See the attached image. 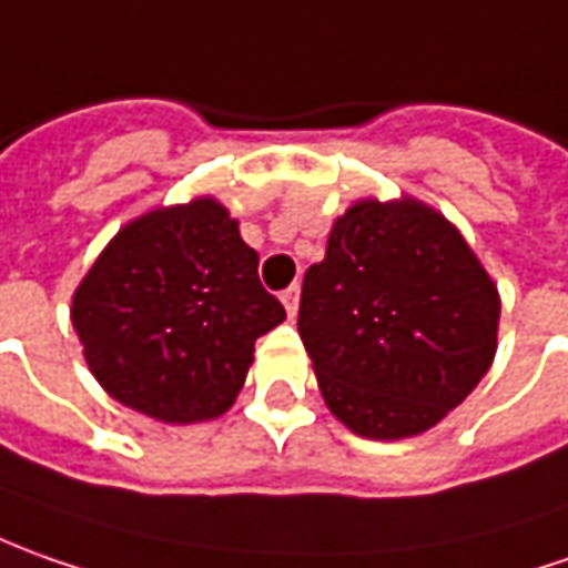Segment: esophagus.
I'll return each mask as SVG.
<instances>
[{
	"mask_svg": "<svg viewBox=\"0 0 568 568\" xmlns=\"http://www.w3.org/2000/svg\"><path fill=\"white\" fill-rule=\"evenodd\" d=\"M283 304H285V314L295 321V314H298V285H288V288H285Z\"/></svg>",
	"mask_w": 568,
	"mask_h": 568,
	"instance_id": "34e87169",
	"label": "esophagus"
}]
</instances>
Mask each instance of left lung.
I'll return each mask as SVG.
<instances>
[{"label": "left lung", "mask_w": 568, "mask_h": 568, "mask_svg": "<svg viewBox=\"0 0 568 568\" xmlns=\"http://www.w3.org/2000/svg\"><path fill=\"white\" fill-rule=\"evenodd\" d=\"M497 323L475 251L415 197L348 206L304 273L298 333L323 402L367 440L440 424L490 371Z\"/></svg>", "instance_id": "obj_1"}]
</instances>
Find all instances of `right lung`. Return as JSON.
<instances>
[{
  "mask_svg": "<svg viewBox=\"0 0 568 568\" xmlns=\"http://www.w3.org/2000/svg\"><path fill=\"white\" fill-rule=\"evenodd\" d=\"M283 321L285 307L257 276V251L213 197L122 225L71 298L97 383L166 424L225 415L254 343Z\"/></svg>",
  "mask_w": 568,
  "mask_h": 568,
  "instance_id": "obj_1",
  "label": "right lung"
}]
</instances>
